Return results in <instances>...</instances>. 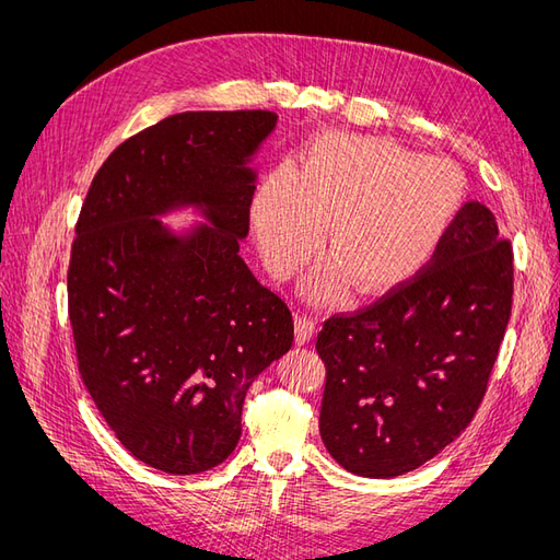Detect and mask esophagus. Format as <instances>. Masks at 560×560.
<instances>
[{"label": "esophagus", "mask_w": 560, "mask_h": 560, "mask_svg": "<svg viewBox=\"0 0 560 560\" xmlns=\"http://www.w3.org/2000/svg\"><path fill=\"white\" fill-rule=\"evenodd\" d=\"M317 331V319L313 315H296V343H311Z\"/></svg>", "instance_id": "obj_1"}]
</instances>
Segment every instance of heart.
<instances>
[{
	"mask_svg": "<svg viewBox=\"0 0 560 560\" xmlns=\"http://www.w3.org/2000/svg\"><path fill=\"white\" fill-rule=\"evenodd\" d=\"M465 200L460 167L420 156L393 140L327 132L296 173L278 167L252 202L254 229L270 273L290 278L325 231L329 264L315 294L334 296L350 282L376 294L411 278L442 243Z\"/></svg>",
	"mask_w": 560,
	"mask_h": 560,
	"instance_id": "obj_1",
	"label": "heart"
}]
</instances>
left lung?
Instances as JSON below:
<instances>
[{
    "instance_id": "8db88e82",
    "label": "left lung",
    "mask_w": 560,
    "mask_h": 560,
    "mask_svg": "<svg viewBox=\"0 0 560 560\" xmlns=\"http://www.w3.org/2000/svg\"><path fill=\"white\" fill-rule=\"evenodd\" d=\"M514 252L493 212L469 200L409 282L354 313L331 315L319 434L334 460L393 479L446 448L486 395L512 315Z\"/></svg>"
}]
</instances>
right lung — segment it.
<instances>
[{"instance_id": "1", "label": "right lung", "mask_w": 560, "mask_h": 560, "mask_svg": "<svg viewBox=\"0 0 560 560\" xmlns=\"http://www.w3.org/2000/svg\"><path fill=\"white\" fill-rule=\"evenodd\" d=\"M278 116L184 112L118 144L83 200L67 268L77 362L100 416L167 474L224 463L252 381L292 348L294 319L241 257L254 151ZM209 219L177 236L156 215Z\"/></svg>"}]
</instances>
